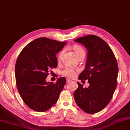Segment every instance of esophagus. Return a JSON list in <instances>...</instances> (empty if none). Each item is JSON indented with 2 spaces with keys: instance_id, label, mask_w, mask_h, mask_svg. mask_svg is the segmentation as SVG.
<instances>
[{
  "instance_id": "34e87169",
  "label": "esophagus",
  "mask_w": 130,
  "mask_h": 130,
  "mask_svg": "<svg viewBox=\"0 0 130 130\" xmlns=\"http://www.w3.org/2000/svg\"><path fill=\"white\" fill-rule=\"evenodd\" d=\"M71 81V80H70V79H67V82L69 83V82H70Z\"/></svg>"
}]
</instances>
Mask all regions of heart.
<instances>
[{
  "mask_svg": "<svg viewBox=\"0 0 130 130\" xmlns=\"http://www.w3.org/2000/svg\"><path fill=\"white\" fill-rule=\"evenodd\" d=\"M72 51L74 52L75 55L77 58H79L82 56H85V51L82 47L79 45H74L71 47ZM63 54V51H61L59 52L58 56V60L59 61L62 56V55ZM77 71L76 70H72L70 69V68H66L62 71L63 75L69 77V78H74V77L76 75Z\"/></svg>",
  "mask_w": 130,
  "mask_h": 130,
  "instance_id": "heart-1",
  "label": "heart"
}]
</instances>
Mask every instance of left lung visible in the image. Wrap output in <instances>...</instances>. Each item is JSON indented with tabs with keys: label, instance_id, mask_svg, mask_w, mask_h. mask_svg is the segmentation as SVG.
<instances>
[{
	"label": "left lung",
	"instance_id": "obj_1",
	"mask_svg": "<svg viewBox=\"0 0 130 130\" xmlns=\"http://www.w3.org/2000/svg\"><path fill=\"white\" fill-rule=\"evenodd\" d=\"M87 50L85 69L79 75V80H87L89 87H78L74 97L79 107L87 113L102 111L110 103L117 86L118 66L109 45L102 38L90 35L74 40Z\"/></svg>",
	"mask_w": 130,
	"mask_h": 130
}]
</instances>
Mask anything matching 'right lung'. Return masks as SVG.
<instances>
[{"instance_id": "1", "label": "right lung", "mask_w": 130, "mask_h": 130, "mask_svg": "<svg viewBox=\"0 0 130 130\" xmlns=\"http://www.w3.org/2000/svg\"><path fill=\"white\" fill-rule=\"evenodd\" d=\"M66 42L47 38L36 39L28 43L18 56L15 64L17 87L24 103L38 112H44L55 104L66 83L64 77L56 83L45 81L50 69L58 66L56 54Z\"/></svg>"}]
</instances>
